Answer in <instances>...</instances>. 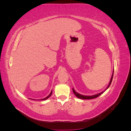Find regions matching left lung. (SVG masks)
Masks as SVG:
<instances>
[{
    "label": "left lung",
    "instance_id": "1",
    "mask_svg": "<svg viewBox=\"0 0 131 131\" xmlns=\"http://www.w3.org/2000/svg\"><path fill=\"white\" fill-rule=\"evenodd\" d=\"M113 73H114V71H113V72L112 76V77H111V79H110V83H109V84H108V85L107 86V88H106V89L105 91H103V92H101V93H99V94H96V95H92V96H85V95H81V94H79V93H77V92L75 91L73 88V92L74 94L75 95H76V96L77 97H79V98H80V99H91L96 98V97H98L99 96H100V95H101L102 94H103V93L104 92H105V91H106V90H107L108 87H109V86L110 85L111 83H112V80H113Z\"/></svg>",
    "mask_w": 131,
    "mask_h": 131
}]
</instances>
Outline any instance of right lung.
Here are the masks:
<instances>
[{
  "mask_svg": "<svg viewBox=\"0 0 131 131\" xmlns=\"http://www.w3.org/2000/svg\"><path fill=\"white\" fill-rule=\"evenodd\" d=\"M51 94H52V91H51V93H50V94L49 95H48V96H47V97H45V98H44V99H41V100H46V99H48V97H50V96H51Z\"/></svg>",
  "mask_w": 131,
  "mask_h": 131,
  "instance_id": "right-lung-1",
  "label": "right lung"
}]
</instances>
